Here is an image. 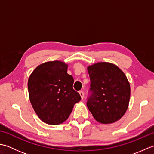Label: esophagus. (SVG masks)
<instances>
[{
  "instance_id": "34e87169",
  "label": "esophagus",
  "mask_w": 154,
  "mask_h": 154,
  "mask_svg": "<svg viewBox=\"0 0 154 154\" xmlns=\"http://www.w3.org/2000/svg\"><path fill=\"white\" fill-rule=\"evenodd\" d=\"M79 94H80V96L81 97V99H83V98H84V93L83 92V91H79Z\"/></svg>"
}]
</instances>
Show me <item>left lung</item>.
I'll list each match as a JSON object with an SVG mask.
<instances>
[{"label":"left lung","mask_w":154,"mask_h":154,"mask_svg":"<svg viewBox=\"0 0 154 154\" xmlns=\"http://www.w3.org/2000/svg\"><path fill=\"white\" fill-rule=\"evenodd\" d=\"M91 95L87 106L97 122L111 124L119 120L128 109L130 86L124 72L113 63L99 62L87 67Z\"/></svg>","instance_id":"1"}]
</instances>
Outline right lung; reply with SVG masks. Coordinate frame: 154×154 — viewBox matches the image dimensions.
<instances>
[{
  "label": "right lung",
  "instance_id": "1",
  "mask_svg": "<svg viewBox=\"0 0 154 154\" xmlns=\"http://www.w3.org/2000/svg\"><path fill=\"white\" fill-rule=\"evenodd\" d=\"M68 65L60 61H48L35 69L28 81L29 99L44 122L57 125L66 120L81 96L73 88V77Z\"/></svg>",
  "mask_w": 154,
  "mask_h": 154
}]
</instances>
